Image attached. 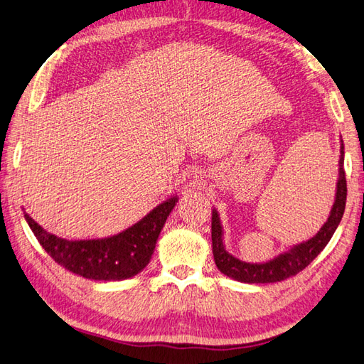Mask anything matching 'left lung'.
<instances>
[{
  "label": "left lung",
  "mask_w": 364,
  "mask_h": 364,
  "mask_svg": "<svg viewBox=\"0 0 364 364\" xmlns=\"http://www.w3.org/2000/svg\"><path fill=\"white\" fill-rule=\"evenodd\" d=\"M340 161H338V183L335 201L328 215L327 222L321 226V230L314 237L294 245L289 251L281 252V255L273 257L272 260L264 262V264H250L237 257H234L231 252H228L223 245V226L220 217L215 209H213V255L217 268L220 272L234 279V281L245 284H269V282H281L287 277H291L302 272L311 260H314L321 251L326 248L328 240L332 239L333 232L340 225L344 208H346V196H348V184H346L344 173V144L341 139L340 146Z\"/></svg>",
  "instance_id": "1"
}]
</instances>
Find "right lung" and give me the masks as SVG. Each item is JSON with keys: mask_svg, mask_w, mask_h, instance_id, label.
Masks as SVG:
<instances>
[{"mask_svg": "<svg viewBox=\"0 0 364 364\" xmlns=\"http://www.w3.org/2000/svg\"><path fill=\"white\" fill-rule=\"evenodd\" d=\"M178 197H171L125 231L105 239L66 240L24 218L33 235L58 265L92 281H124L141 273L154 255L158 235Z\"/></svg>", "mask_w": 364, "mask_h": 364, "instance_id": "right-lung-1", "label": "right lung"}]
</instances>
